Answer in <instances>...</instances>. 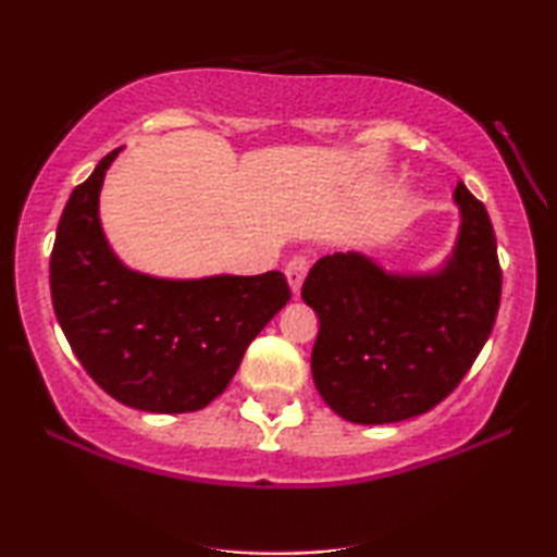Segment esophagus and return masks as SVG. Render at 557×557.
Returning <instances> with one entry per match:
<instances>
[{
    "instance_id": "obj_1",
    "label": "esophagus",
    "mask_w": 557,
    "mask_h": 557,
    "mask_svg": "<svg viewBox=\"0 0 557 557\" xmlns=\"http://www.w3.org/2000/svg\"><path fill=\"white\" fill-rule=\"evenodd\" d=\"M284 271H286V278H288L290 290H294V294H298V290H301L306 273H308V259H306V256H294V259L286 263Z\"/></svg>"
}]
</instances>
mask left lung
Instances as JSON below:
<instances>
[{
	"label": "left lung",
	"instance_id": "1",
	"mask_svg": "<svg viewBox=\"0 0 557 557\" xmlns=\"http://www.w3.org/2000/svg\"><path fill=\"white\" fill-rule=\"evenodd\" d=\"M460 234L446 267L386 273L368 256H323L301 298L319 315L315 388L350 423H398L450 396L491 336L503 271L491 216L458 182Z\"/></svg>",
	"mask_w": 557,
	"mask_h": 557
}]
</instances>
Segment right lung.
I'll use <instances>...</instances> for the list:
<instances>
[{"label":"right lung","instance_id":"add662e5","mask_svg":"<svg viewBox=\"0 0 557 557\" xmlns=\"http://www.w3.org/2000/svg\"><path fill=\"white\" fill-rule=\"evenodd\" d=\"M116 153L76 186L59 219L51 304L74 356L111 398L149 413H191L226 391L290 288L281 271L171 281L126 269L99 224V191Z\"/></svg>","mask_w":557,"mask_h":557}]
</instances>
